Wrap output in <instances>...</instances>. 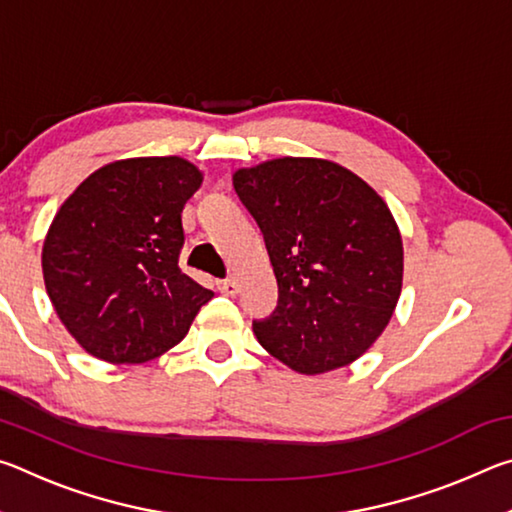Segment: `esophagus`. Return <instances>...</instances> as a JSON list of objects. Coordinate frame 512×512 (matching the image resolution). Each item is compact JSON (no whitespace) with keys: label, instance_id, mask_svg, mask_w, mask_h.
Segmentation results:
<instances>
[{"label":"esophagus","instance_id":"1","mask_svg":"<svg viewBox=\"0 0 512 512\" xmlns=\"http://www.w3.org/2000/svg\"><path fill=\"white\" fill-rule=\"evenodd\" d=\"M219 291L221 293H228V296H235V293L239 291V284H237V280H221L219 282Z\"/></svg>","mask_w":512,"mask_h":512}]
</instances>
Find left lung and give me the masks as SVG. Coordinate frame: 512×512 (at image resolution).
<instances>
[{"label": "left lung", "instance_id": "left-lung-1", "mask_svg": "<svg viewBox=\"0 0 512 512\" xmlns=\"http://www.w3.org/2000/svg\"><path fill=\"white\" fill-rule=\"evenodd\" d=\"M262 230L280 289L253 323L262 348L298 375L357 361L397 307L404 246L384 198L325 158H273L232 173Z\"/></svg>", "mask_w": 512, "mask_h": 512}]
</instances>
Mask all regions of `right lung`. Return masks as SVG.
<instances>
[{"instance_id":"obj_1","label":"right lung","mask_w":512,"mask_h":512,"mask_svg":"<svg viewBox=\"0 0 512 512\" xmlns=\"http://www.w3.org/2000/svg\"><path fill=\"white\" fill-rule=\"evenodd\" d=\"M203 171L178 155L103 164L67 196L42 244L56 316L108 363H144L185 339L214 293L180 271L183 207Z\"/></svg>"}]
</instances>
